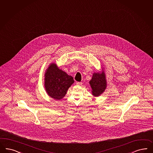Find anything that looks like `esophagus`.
Instances as JSON below:
<instances>
[{
	"mask_svg": "<svg viewBox=\"0 0 153 153\" xmlns=\"http://www.w3.org/2000/svg\"><path fill=\"white\" fill-rule=\"evenodd\" d=\"M82 82H77L76 83V85H82Z\"/></svg>",
	"mask_w": 153,
	"mask_h": 153,
	"instance_id": "1",
	"label": "esophagus"
}]
</instances>
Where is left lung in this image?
<instances>
[{
	"instance_id": "8db88e82",
	"label": "left lung",
	"mask_w": 153,
	"mask_h": 153,
	"mask_svg": "<svg viewBox=\"0 0 153 153\" xmlns=\"http://www.w3.org/2000/svg\"><path fill=\"white\" fill-rule=\"evenodd\" d=\"M89 83L92 88L91 93L93 96H99L105 91L107 86V83L104 68H102L101 72L94 73L93 74Z\"/></svg>"
}]
</instances>
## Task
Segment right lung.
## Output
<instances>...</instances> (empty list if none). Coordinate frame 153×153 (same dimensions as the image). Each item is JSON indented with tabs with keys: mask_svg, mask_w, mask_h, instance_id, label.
<instances>
[{
	"mask_svg": "<svg viewBox=\"0 0 153 153\" xmlns=\"http://www.w3.org/2000/svg\"><path fill=\"white\" fill-rule=\"evenodd\" d=\"M44 86L47 94L56 100H61L66 95L69 87L74 83L73 78L56 63H51L46 70Z\"/></svg>",
	"mask_w": 153,
	"mask_h": 153,
	"instance_id": "add662e5",
	"label": "right lung"
}]
</instances>
